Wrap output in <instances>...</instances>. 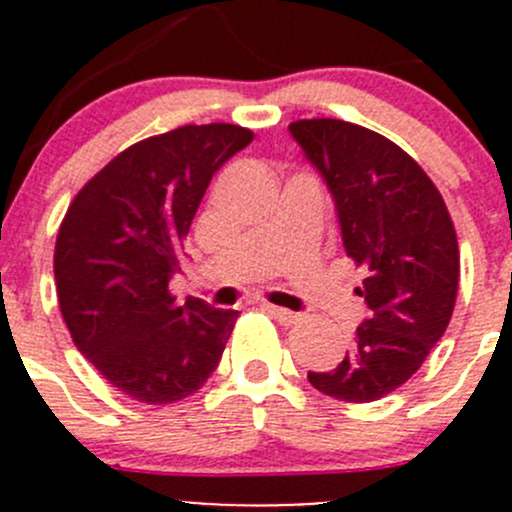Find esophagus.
Returning <instances> with one entry per match:
<instances>
[{
  "label": "esophagus",
  "instance_id": "1",
  "mask_svg": "<svg viewBox=\"0 0 512 512\" xmlns=\"http://www.w3.org/2000/svg\"><path fill=\"white\" fill-rule=\"evenodd\" d=\"M262 309H265V312H270L272 317H275L280 324H285V327H289V324H297L299 317H302V314L292 312V309L277 307V304H270V302H262Z\"/></svg>",
  "mask_w": 512,
  "mask_h": 512
}]
</instances>
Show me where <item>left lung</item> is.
Returning a JSON list of instances; mask_svg holds the SVG:
<instances>
[{
    "label": "left lung",
    "mask_w": 512,
    "mask_h": 512,
    "mask_svg": "<svg viewBox=\"0 0 512 512\" xmlns=\"http://www.w3.org/2000/svg\"><path fill=\"white\" fill-rule=\"evenodd\" d=\"M334 195L344 250L366 272L356 289L369 319L332 371H309L322 394L369 404L411 379L456 307L461 255L443 195L404 148L356 123H289Z\"/></svg>",
    "instance_id": "8db88e82"
}]
</instances>
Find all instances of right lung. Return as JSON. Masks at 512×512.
Listing matches in <instances>:
<instances>
[{"mask_svg":"<svg viewBox=\"0 0 512 512\" xmlns=\"http://www.w3.org/2000/svg\"><path fill=\"white\" fill-rule=\"evenodd\" d=\"M252 138L232 123L143 138L103 165L61 220V317L79 352L133 401L188 399L223 356L240 312L193 297L178 304L168 282L215 170Z\"/></svg>","mask_w":512,"mask_h":512,"instance_id":"add662e5","label":"right lung"}]
</instances>
